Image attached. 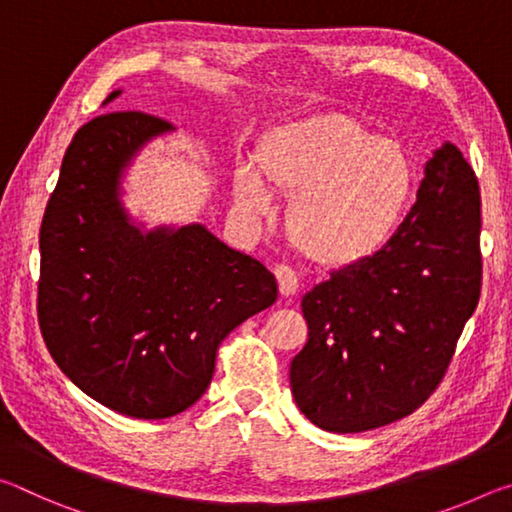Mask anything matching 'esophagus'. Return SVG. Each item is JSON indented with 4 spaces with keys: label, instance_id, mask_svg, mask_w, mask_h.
Here are the masks:
<instances>
[{
    "label": "esophagus",
    "instance_id": "obj_1",
    "mask_svg": "<svg viewBox=\"0 0 512 512\" xmlns=\"http://www.w3.org/2000/svg\"><path fill=\"white\" fill-rule=\"evenodd\" d=\"M275 280H277V287H280V293L284 298H291L296 296L298 289H300V282H298V275L293 273V268L289 266H275Z\"/></svg>",
    "mask_w": 512,
    "mask_h": 512
}]
</instances>
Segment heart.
Returning a JSON list of instances; mask_svg holds the SVG:
<instances>
[{
  "label": "heart",
  "mask_w": 512,
  "mask_h": 512,
  "mask_svg": "<svg viewBox=\"0 0 512 512\" xmlns=\"http://www.w3.org/2000/svg\"><path fill=\"white\" fill-rule=\"evenodd\" d=\"M262 177L291 198V246L329 268L375 255L400 225L415 187L409 155L343 112L311 115L264 135L257 167L239 164L232 178L241 212H271Z\"/></svg>",
  "instance_id": "heart-1"
}]
</instances>
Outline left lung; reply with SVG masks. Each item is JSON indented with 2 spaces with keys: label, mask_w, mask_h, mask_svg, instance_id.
Wrapping results in <instances>:
<instances>
[{
  "label": "left lung",
  "mask_w": 512,
  "mask_h": 512,
  "mask_svg": "<svg viewBox=\"0 0 512 512\" xmlns=\"http://www.w3.org/2000/svg\"><path fill=\"white\" fill-rule=\"evenodd\" d=\"M479 235V180L445 142L395 235L302 298L309 339L289 377L316 427L370 431L429 400L481 296Z\"/></svg>",
  "instance_id": "left-lung-1"
}]
</instances>
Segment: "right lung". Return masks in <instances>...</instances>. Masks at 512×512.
<instances>
[{
  "mask_svg": "<svg viewBox=\"0 0 512 512\" xmlns=\"http://www.w3.org/2000/svg\"><path fill=\"white\" fill-rule=\"evenodd\" d=\"M167 131L169 121L140 110L83 124L40 228L49 354L92 400L142 420L189 409L210 386L221 341L277 298L273 273L205 225L142 232L128 221L121 171Z\"/></svg>",
  "mask_w": 512,
  "mask_h": 512,
  "instance_id": "add662e5",
  "label": "right lung"
}]
</instances>
